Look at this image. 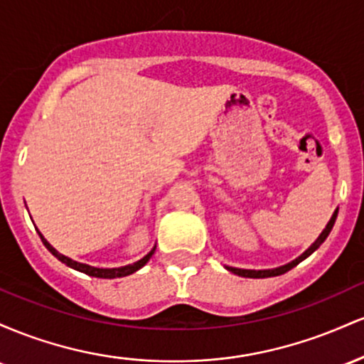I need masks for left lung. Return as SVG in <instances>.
Masks as SVG:
<instances>
[{
    "label": "left lung",
    "mask_w": 364,
    "mask_h": 364,
    "mask_svg": "<svg viewBox=\"0 0 364 364\" xmlns=\"http://www.w3.org/2000/svg\"><path fill=\"white\" fill-rule=\"evenodd\" d=\"M337 212H339V210L333 212V215L330 217L327 228H325L323 231H321V235H320L318 237H316L315 243H313V245L310 246V248L306 250V252H304L303 255H299V257L296 258V260H292L291 263H286V265L277 267V269H269V270H246V269H236V267H228V265H225V269H228L229 272L240 275V277H250V279H265V277H275V275L286 274L287 270L292 269V267H296L299 262H303L304 258L310 257V255H311L313 252H315V250L318 248V246H320L321 243H323L325 240H327V236L330 235V231H332V228H333V223H336V219H337Z\"/></svg>",
    "instance_id": "1"
}]
</instances>
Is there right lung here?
Masks as SVG:
<instances>
[{
    "mask_svg": "<svg viewBox=\"0 0 364 364\" xmlns=\"http://www.w3.org/2000/svg\"><path fill=\"white\" fill-rule=\"evenodd\" d=\"M37 232H39V231H37ZM39 236H41V240H43V243H44L46 248H48L49 252H51V253L54 255V257H56L58 260H60L61 263H65V265L72 267V269L78 270V272H83V274L90 275V277H99V279H116V277H124V275H129V274L136 272V270L141 269V267H144L145 263H147V262L150 260V257H152L154 252H156V246H154V248L150 250V252H149L147 255H145V257L141 258V260L135 262V263H132V265L118 267V269H97V267H90V265H87V263L75 262V260H72V258L65 257V255H61L60 252H56V250H54L53 246L49 245L48 241L44 240V236L41 235V232H39Z\"/></svg>",
    "mask_w": 364,
    "mask_h": 364,
    "instance_id": "1",
    "label": "right lung"
}]
</instances>
